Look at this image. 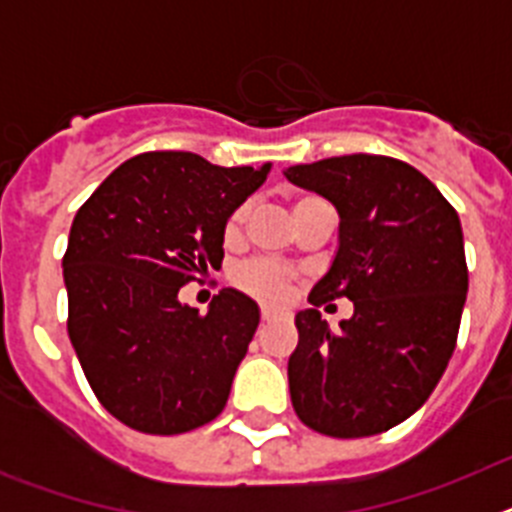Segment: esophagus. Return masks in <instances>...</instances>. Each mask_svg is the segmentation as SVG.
<instances>
[{"instance_id": "obj_1", "label": "esophagus", "mask_w": 512, "mask_h": 512, "mask_svg": "<svg viewBox=\"0 0 512 512\" xmlns=\"http://www.w3.org/2000/svg\"><path fill=\"white\" fill-rule=\"evenodd\" d=\"M271 318H277V312L269 310V307H264V310H261V320H271Z\"/></svg>"}]
</instances>
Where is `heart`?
<instances>
[{"label":"heart","mask_w":512,"mask_h":512,"mask_svg":"<svg viewBox=\"0 0 512 512\" xmlns=\"http://www.w3.org/2000/svg\"><path fill=\"white\" fill-rule=\"evenodd\" d=\"M323 202L320 197H312V194H300L295 202H292V215L297 217L307 210V207L318 205ZM248 215H251V207L241 205L235 207L230 212V217L225 220V243H235L241 241L243 228L248 223ZM292 279H295V271L287 269L282 264H274V261H264V259H256V261H248L243 264L241 269L235 271V284L248 292L251 297L256 300H264L271 302V305H279V302L287 300V292L292 287Z\"/></svg>","instance_id":"heart-1"}]
</instances>
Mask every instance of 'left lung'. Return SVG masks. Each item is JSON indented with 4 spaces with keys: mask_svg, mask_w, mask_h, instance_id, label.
<instances>
[{
    "mask_svg": "<svg viewBox=\"0 0 512 512\" xmlns=\"http://www.w3.org/2000/svg\"><path fill=\"white\" fill-rule=\"evenodd\" d=\"M284 174L341 215L336 259L295 318L292 408L323 436H377L431 397L454 354L469 287L459 215L431 179L390 156L323 158ZM336 296L354 301L355 315L333 331L314 307Z\"/></svg>",
    "mask_w": 512,
    "mask_h": 512,
    "instance_id": "obj_1",
    "label": "left lung"
}]
</instances>
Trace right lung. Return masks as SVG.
<instances>
[{
    "mask_svg": "<svg viewBox=\"0 0 512 512\" xmlns=\"http://www.w3.org/2000/svg\"><path fill=\"white\" fill-rule=\"evenodd\" d=\"M269 169L140 153L76 212L63 253L69 338L97 400L128 428L176 436L223 413L259 307L220 289L202 315L179 289L220 269L225 220Z\"/></svg>",
    "mask_w": 512,
    "mask_h": 512,
    "instance_id": "add662e5",
    "label": "right lung"
}]
</instances>
